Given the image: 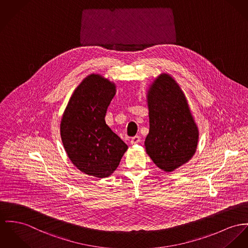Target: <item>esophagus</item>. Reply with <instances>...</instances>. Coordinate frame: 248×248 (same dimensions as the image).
<instances>
[{
  "label": "esophagus",
  "instance_id": "esophagus-1",
  "mask_svg": "<svg viewBox=\"0 0 248 248\" xmlns=\"http://www.w3.org/2000/svg\"><path fill=\"white\" fill-rule=\"evenodd\" d=\"M140 141V136H135V137H133V138L131 139V140H130L131 144H136V143H139Z\"/></svg>",
  "mask_w": 248,
  "mask_h": 248
}]
</instances>
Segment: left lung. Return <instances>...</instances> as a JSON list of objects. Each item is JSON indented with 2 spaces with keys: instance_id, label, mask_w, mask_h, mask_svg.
<instances>
[{
  "instance_id": "1",
  "label": "left lung",
  "mask_w": 248,
  "mask_h": 248,
  "mask_svg": "<svg viewBox=\"0 0 248 248\" xmlns=\"http://www.w3.org/2000/svg\"><path fill=\"white\" fill-rule=\"evenodd\" d=\"M146 96L150 124L144 142L146 153L159 169L172 171L194 155L198 127L186 96L170 75L156 77Z\"/></svg>"
}]
</instances>
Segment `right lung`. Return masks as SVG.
I'll use <instances>...</instances> for the list:
<instances>
[{
	"mask_svg": "<svg viewBox=\"0 0 248 248\" xmlns=\"http://www.w3.org/2000/svg\"><path fill=\"white\" fill-rule=\"evenodd\" d=\"M115 93L113 82L88 76L70 98L60 124L61 140L73 164L98 178L109 176L128 148L105 121Z\"/></svg>",
	"mask_w": 248,
	"mask_h": 248,
	"instance_id": "1",
	"label": "right lung"
}]
</instances>
